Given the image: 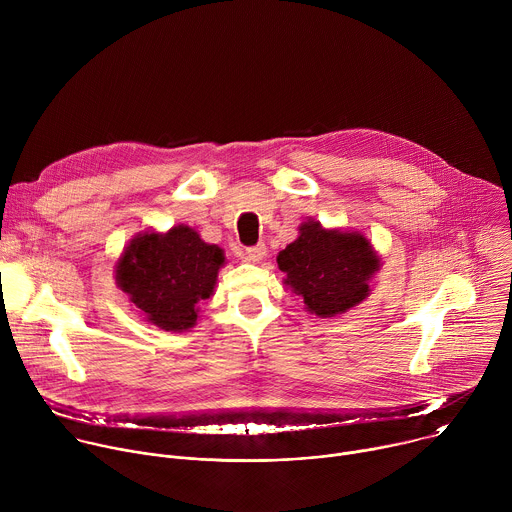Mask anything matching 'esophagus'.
I'll list each match as a JSON object with an SVG mask.
<instances>
[{
    "label": "esophagus",
    "instance_id": "obj_1",
    "mask_svg": "<svg viewBox=\"0 0 512 512\" xmlns=\"http://www.w3.org/2000/svg\"><path fill=\"white\" fill-rule=\"evenodd\" d=\"M265 255H267V247H265V245H255V247H249V249L245 251V261H249V263H259V261L265 259Z\"/></svg>",
    "mask_w": 512,
    "mask_h": 512
}]
</instances>
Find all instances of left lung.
<instances>
[{
	"label": "left lung",
	"instance_id": "left-lung-1",
	"mask_svg": "<svg viewBox=\"0 0 512 512\" xmlns=\"http://www.w3.org/2000/svg\"><path fill=\"white\" fill-rule=\"evenodd\" d=\"M277 255L283 283L304 300L306 312L334 318L371 296L381 257L360 231L326 229L310 218Z\"/></svg>",
	"mask_w": 512,
	"mask_h": 512
}]
</instances>
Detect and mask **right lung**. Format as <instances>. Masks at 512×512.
Instances as JSON below:
<instances>
[{
  "label": "right lung",
  "mask_w": 512,
  "mask_h": 512,
  "mask_svg": "<svg viewBox=\"0 0 512 512\" xmlns=\"http://www.w3.org/2000/svg\"><path fill=\"white\" fill-rule=\"evenodd\" d=\"M225 251L188 225L137 233L115 263V283L145 322L166 332L196 326L198 304L214 294Z\"/></svg>",
  "instance_id": "1"
}]
</instances>
